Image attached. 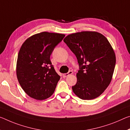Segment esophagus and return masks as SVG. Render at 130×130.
<instances>
[{"instance_id":"1","label":"esophagus","mask_w":130,"mask_h":130,"mask_svg":"<svg viewBox=\"0 0 130 130\" xmlns=\"http://www.w3.org/2000/svg\"><path fill=\"white\" fill-rule=\"evenodd\" d=\"M72 73H73V72L72 71H69L67 73L63 74V77H67V76H68L70 75H72Z\"/></svg>"}]
</instances>
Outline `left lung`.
Instances as JSON below:
<instances>
[{
  "mask_svg": "<svg viewBox=\"0 0 130 130\" xmlns=\"http://www.w3.org/2000/svg\"><path fill=\"white\" fill-rule=\"evenodd\" d=\"M77 58L79 70L72 90L82 100L96 98L112 80L116 56L105 37L96 32L84 31L68 35L63 40Z\"/></svg>",
  "mask_w": 130,
  "mask_h": 130,
  "instance_id": "1",
  "label": "left lung"
}]
</instances>
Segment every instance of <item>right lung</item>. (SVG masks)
<instances>
[{
  "mask_svg": "<svg viewBox=\"0 0 130 130\" xmlns=\"http://www.w3.org/2000/svg\"><path fill=\"white\" fill-rule=\"evenodd\" d=\"M65 35L41 32L26 39L18 55L17 76L29 96L43 100L54 93L60 76L55 72L50 55Z\"/></svg>",
  "mask_w": 130,
  "mask_h": 130,
  "instance_id": "1",
  "label": "right lung"
}]
</instances>
